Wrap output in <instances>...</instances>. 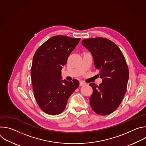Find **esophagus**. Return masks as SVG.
<instances>
[{
  "label": "esophagus",
  "mask_w": 146,
  "mask_h": 146,
  "mask_svg": "<svg viewBox=\"0 0 146 146\" xmlns=\"http://www.w3.org/2000/svg\"><path fill=\"white\" fill-rule=\"evenodd\" d=\"M86 82H83V81H80V86H84V85H86Z\"/></svg>",
  "instance_id": "esophagus-1"
}]
</instances>
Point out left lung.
<instances>
[{
	"label": "left lung",
	"instance_id": "1",
	"mask_svg": "<svg viewBox=\"0 0 146 146\" xmlns=\"http://www.w3.org/2000/svg\"><path fill=\"white\" fill-rule=\"evenodd\" d=\"M81 43L91 53L102 79L99 86L90 84L93 89L90 105L99 115L110 114L118 108L127 91L129 70L125 59L118 47L108 38H91Z\"/></svg>",
	"mask_w": 146,
	"mask_h": 146
}]
</instances>
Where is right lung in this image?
<instances>
[{
	"label": "right lung",
	"mask_w": 146,
	"mask_h": 146,
	"mask_svg": "<svg viewBox=\"0 0 146 146\" xmlns=\"http://www.w3.org/2000/svg\"><path fill=\"white\" fill-rule=\"evenodd\" d=\"M80 38L58 35L51 37L36 50L31 75L35 98L40 108L50 115L63 111L68 100L78 87L76 79L61 80V70Z\"/></svg>",
	"instance_id": "obj_1"
}]
</instances>
